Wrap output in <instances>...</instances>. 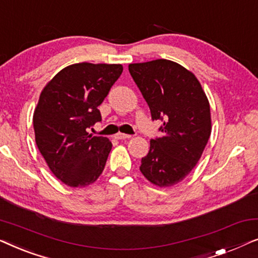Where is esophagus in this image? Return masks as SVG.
Listing matches in <instances>:
<instances>
[{
	"mask_svg": "<svg viewBox=\"0 0 258 258\" xmlns=\"http://www.w3.org/2000/svg\"><path fill=\"white\" fill-rule=\"evenodd\" d=\"M130 135H126V134H122V133H117L115 135V139L116 140H128V139H130Z\"/></svg>",
	"mask_w": 258,
	"mask_h": 258,
	"instance_id": "1",
	"label": "esophagus"
}]
</instances>
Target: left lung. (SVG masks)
I'll return each instance as SVG.
<instances>
[{
  "instance_id": "obj_1",
  "label": "left lung",
  "mask_w": 258,
  "mask_h": 258,
  "mask_svg": "<svg viewBox=\"0 0 258 258\" xmlns=\"http://www.w3.org/2000/svg\"><path fill=\"white\" fill-rule=\"evenodd\" d=\"M129 73L150 108L163 119V136L150 141L140 170L160 188L183 181L202 156L211 134L210 104L200 81L178 63L160 58L129 64Z\"/></svg>"
}]
</instances>
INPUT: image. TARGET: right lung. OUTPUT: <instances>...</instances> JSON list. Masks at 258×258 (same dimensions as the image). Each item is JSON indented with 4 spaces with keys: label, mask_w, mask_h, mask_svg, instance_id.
Wrapping results in <instances>:
<instances>
[{
    "label": "right lung",
    "mask_w": 258,
    "mask_h": 258,
    "mask_svg": "<svg viewBox=\"0 0 258 258\" xmlns=\"http://www.w3.org/2000/svg\"><path fill=\"white\" fill-rule=\"evenodd\" d=\"M122 72L121 64L75 63L41 91L33 116L35 142L52 174L67 185L84 188L103 171L112 144L88 129L101 121L97 107Z\"/></svg>",
    "instance_id": "add662e5"
}]
</instances>
